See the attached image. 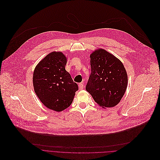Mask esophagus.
I'll use <instances>...</instances> for the list:
<instances>
[{
	"label": "esophagus",
	"instance_id": "1",
	"mask_svg": "<svg viewBox=\"0 0 160 160\" xmlns=\"http://www.w3.org/2000/svg\"><path fill=\"white\" fill-rule=\"evenodd\" d=\"M78 86H79V89L80 90L82 89H83V88H84V84H83V83H82V82L79 83V84H78Z\"/></svg>",
	"mask_w": 160,
	"mask_h": 160
}]
</instances>
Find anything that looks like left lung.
<instances>
[{
    "label": "left lung",
    "instance_id": "left-lung-1",
    "mask_svg": "<svg viewBox=\"0 0 160 160\" xmlns=\"http://www.w3.org/2000/svg\"><path fill=\"white\" fill-rule=\"evenodd\" d=\"M91 74L86 86L94 102L103 108L116 106L128 82L122 62L105 50L99 48L90 55Z\"/></svg>",
    "mask_w": 160,
    "mask_h": 160
}]
</instances>
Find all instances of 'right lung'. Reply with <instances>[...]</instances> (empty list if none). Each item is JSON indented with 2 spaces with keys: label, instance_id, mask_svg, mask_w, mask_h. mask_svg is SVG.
Here are the masks:
<instances>
[{
  "label": "right lung",
  "instance_id": "obj_1",
  "mask_svg": "<svg viewBox=\"0 0 160 160\" xmlns=\"http://www.w3.org/2000/svg\"><path fill=\"white\" fill-rule=\"evenodd\" d=\"M67 58L60 52H53L36 66L33 77L34 90L48 108L61 112L72 103L78 86L65 67Z\"/></svg>",
  "mask_w": 160,
  "mask_h": 160
}]
</instances>
